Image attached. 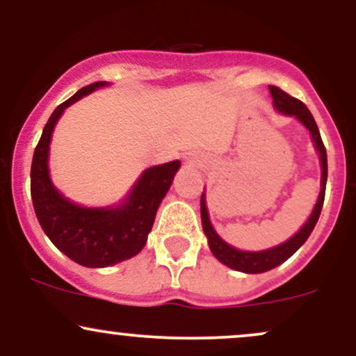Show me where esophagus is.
<instances>
[{
	"instance_id": "obj_1",
	"label": "esophagus",
	"mask_w": 356,
	"mask_h": 356,
	"mask_svg": "<svg viewBox=\"0 0 356 356\" xmlns=\"http://www.w3.org/2000/svg\"><path fill=\"white\" fill-rule=\"evenodd\" d=\"M187 164H189V165H197V161H195V157H189V159H187Z\"/></svg>"
}]
</instances>
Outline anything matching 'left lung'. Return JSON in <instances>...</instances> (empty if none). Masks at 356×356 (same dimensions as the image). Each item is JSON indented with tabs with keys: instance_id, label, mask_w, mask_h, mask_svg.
Instances as JSON below:
<instances>
[{
	"instance_id": "8db88e82",
	"label": "left lung",
	"mask_w": 356,
	"mask_h": 356,
	"mask_svg": "<svg viewBox=\"0 0 356 356\" xmlns=\"http://www.w3.org/2000/svg\"><path fill=\"white\" fill-rule=\"evenodd\" d=\"M269 93H271L273 99V107L277 113L288 117H295L301 125L305 127L306 130L312 136L313 145L316 149L318 157H320V167H321V181H320V194H318L316 204H314L312 214L306 219V222L300 229L296 231V234H293L291 238L286 239L284 243L276 244V246L261 249V251H244V249H238L231 246L229 243H226L218 231L212 226L209 211H207L206 204V191L202 192L201 195V219H202V229L204 234L207 238V244H209L211 252L214 257L224 266L234 269V271L246 273V275H259V273H266L269 269L280 266L283 264L286 259H289L295 252L306 243V239L309 238L314 226H316L318 218H320V212L323 207V201H325V187H326V177H328V161H326V150L325 145H323L320 130H318L316 122L312 115L303 102L293 99L288 93L283 92L281 88L273 87L269 85Z\"/></svg>"
}]
</instances>
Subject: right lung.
I'll list each match as a JSON object with an SVG mask.
<instances>
[{"mask_svg":"<svg viewBox=\"0 0 356 356\" xmlns=\"http://www.w3.org/2000/svg\"><path fill=\"white\" fill-rule=\"evenodd\" d=\"M105 87L108 81L90 83L55 108L31 162V199L40 226L65 256L85 268L113 266L144 249L159 206L181 169V161L147 167L124 199L102 207L81 206L56 189L48 164L53 130L70 105Z\"/></svg>","mask_w":356,"mask_h":356,"instance_id":"add662e5","label":"right lung"}]
</instances>
